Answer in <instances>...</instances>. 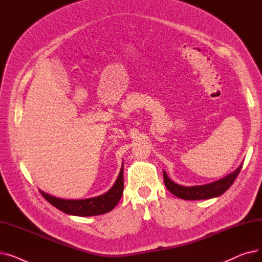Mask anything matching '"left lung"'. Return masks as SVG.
<instances>
[{"instance_id":"8db88e82","label":"left lung","mask_w":262,"mask_h":262,"mask_svg":"<svg viewBox=\"0 0 262 262\" xmlns=\"http://www.w3.org/2000/svg\"><path fill=\"white\" fill-rule=\"evenodd\" d=\"M241 168H242V164L236 171H233L226 177L222 178V180H219L214 183L203 185V186L184 187L181 185H177L170 180L166 172H163V181L168 190L177 198L183 199V200H190V201L207 200V199L216 198L219 195L223 194L224 192L233 184V182H235L237 176L240 173Z\"/></svg>"}]
</instances>
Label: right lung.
<instances>
[{
    "label": "right lung",
    "instance_id": "right-lung-1",
    "mask_svg": "<svg viewBox=\"0 0 262 262\" xmlns=\"http://www.w3.org/2000/svg\"><path fill=\"white\" fill-rule=\"evenodd\" d=\"M124 189L123 182V166L120 174L117 178L115 185L108 190L106 193L86 200H63L52 196L45 193L40 190V193L54 207L61 210L67 214L78 215V216H92L104 214L110 210H113L116 205L119 203Z\"/></svg>",
    "mask_w": 262,
    "mask_h": 262
}]
</instances>
